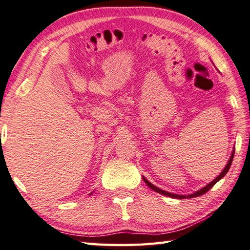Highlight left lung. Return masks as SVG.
I'll use <instances>...</instances> for the list:
<instances>
[{"instance_id":"obj_1","label":"left lung","mask_w":250,"mask_h":250,"mask_svg":"<svg viewBox=\"0 0 250 250\" xmlns=\"http://www.w3.org/2000/svg\"><path fill=\"white\" fill-rule=\"evenodd\" d=\"M234 152L235 151H233V153H232V155H230V158H229V163L227 164V167H224V169L222 171V173L220 174V175L215 178L214 181H212L211 183H209L208 185L207 186H205L204 188H202V189H200V190H198V191H196L195 194H192V195H188V196H184V195H176V194H171V192H167V191H164V190H162V189H160V188H158V187H155L154 185H152L151 183L150 182H148L147 180H146V178L144 177V181H145V183L147 184V185L151 188V189H153L154 191H157V192H159V194H161V195H164V196H168V197H172V198H178V199H184V198H194V197H198V196H202L204 194H206L207 191L208 190H210L211 188H212L215 184H216V182H219L221 178H222L223 176H225V174L228 173V171L229 169V167H230V164H232V162H233V158H234Z\"/></svg>"}]
</instances>
